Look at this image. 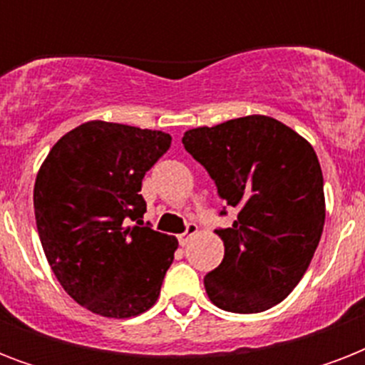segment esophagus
Listing matches in <instances>:
<instances>
[{
    "mask_svg": "<svg viewBox=\"0 0 365 365\" xmlns=\"http://www.w3.org/2000/svg\"><path fill=\"white\" fill-rule=\"evenodd\" d=\"M197 231H199V227H197V223H187V227H185V233H182V235H180V237H178L180 244H182V246H185V244H187L189 240L193 239L195 235H197Z\"/></svg>",
    "mask_w": 365,
    "mask_h": 365,
    "instance_id": "34e87169",
    "label": "esophagus"
}]
</instances>
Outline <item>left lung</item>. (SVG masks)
I'll use <instances>...</instances> for the list:
<instances>
[{"label":"left lung","mask_w":365,"mask_h":365,"mask_svg":"<svg viewBox=\"0 0 365 365\" xmlns=\"http://www.w3.org/2000/svg\"><path fill=\"white\" fill-rule=\"evenodd\" d=\"M182 142L217 195L239 210L231 227L216 231L225 255L205 277L206 294L239 314L278 305L299 284L322 237L326 200L314 149L267 115L191 128Z\"/></svg>","instance_id":"1"}]
</instances>
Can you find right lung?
<instances>
[{"label": "right lung", "instance_id": "right-lung-1", "mask_svg": "<svg viewBox=\"0 0 365 365\" xmlns=\"http://www.w3.org/2000/svg\"><path fill=\"white\" fill-rule=\"evenodd\" d=\"M170 142L166 132L88 121L60 138L37 172L43 252L60 286L94 314L138 317L159 299L178 240L143 225L140 191Z\"/></svg>", "mask_w": 365, "mask_h": 365}]
</instances>
